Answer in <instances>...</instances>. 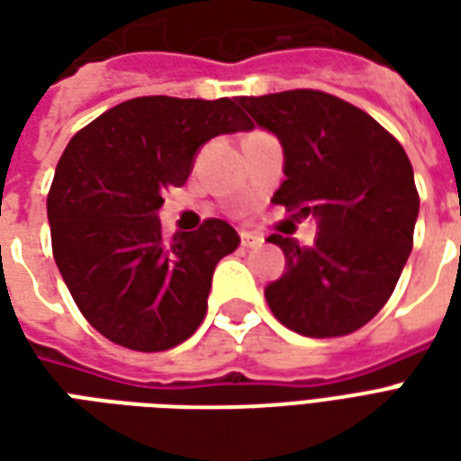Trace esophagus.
<instances>
[{
  "instance_id": "1",
  "label": "esophagus",
  "mask_w": 461,
  "mask_h": 461,
  "mask_svg": "<svg viewBox=\"0 0 461 461\" xmlns=\"http://www.w3.org/2000/svg\"><path fill=\"white\" fill-rule=\"evenodd\" d=\"M264 244V237L259 234H254V231H241V247H247V249H257Z\"/></svg>"
}]
</instances>
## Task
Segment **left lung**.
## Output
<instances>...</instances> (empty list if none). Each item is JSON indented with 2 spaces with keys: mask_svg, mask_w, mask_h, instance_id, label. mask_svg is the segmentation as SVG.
I'll return each mask as SVG.
<instances>
[{
  "mask_svg": "<svg viewBox=\"0 0 461 461\" xmlns=\"http://www.w3.org/2000/svg\"><path fill=\"white\" fill-rule=\"evenodd\" d=\"M240 105L284 148L274 204L319 221L313 247L269 237L286 257L264 291L271 313L309 339L363 329L412 251L420 194L407 152L375 118L323 91L241 95Z\"/></svg>",
  "mask_w": 461,
  "mask_h": 461,
  "instance_id": "1",
  "label": "left lung"
}]
</instances>
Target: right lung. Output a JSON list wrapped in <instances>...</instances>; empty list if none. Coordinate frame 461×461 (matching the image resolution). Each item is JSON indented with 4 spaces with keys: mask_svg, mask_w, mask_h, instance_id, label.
<instances>
[{
    "mask_svg": "<svg viewBox=\"0 0 461 461\" xmlns=\"http://www.w3.org/2000/svg\"><path fill=\"white\" fill-rule=\"evenodd\" d=\"M237 101L142 95L76 132L46 197L56 267L76 306L118 346L158 353L207 313L212 274L240 247L224 220L162 237V194L180 187L214 135L251 131Z\"/></svg>",
    "mask_w": 461,
    "mask_h": 461,
    "instance_id": "obj_1",
    "label": "right lung"
}]
</instances>
